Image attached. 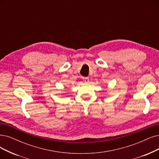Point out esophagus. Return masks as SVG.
Listing matches in <instances>:
<instances>
[{
	"instance_id": "esophagus-1",
	"label": "esophagus",
	"mask_w": 159,
	"mask_h": 159,
	"mask_svg": "<svg viewBox=\"0 0 159 159\" xmlns=\"http://www.w3.org/2000/svg\"><path fill=\"white\" fill-rule=\"evenodd\" d=\"M83 80H84V81L85 82V83L87 84L89 81V78L88 77H86V78H83Z\"/></svg>"
}]
</instances>
